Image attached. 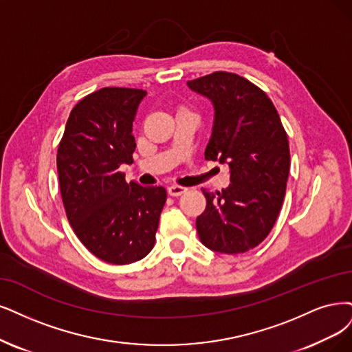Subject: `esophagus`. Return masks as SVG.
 Masks as SVG:
<instances>
[{"label": "esophagus", "instance_id": "obj_1", "mask_svg": "<svg viewBox=\"0 0 352 352\" xmlns=\"http://www.w3.org/2000/svg\"><path fill=\"white\" fill-rule=\"evenodd\" d=\"M186 191H187V188L181 187V186L168 187V194H169V196H173V197H178V196H181V194H184Z\"/></svg>", "mask_w": 352, "mask_h": 352}]
</instances>
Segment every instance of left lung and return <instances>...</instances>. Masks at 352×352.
Masks as SVG:
<instances>
[{
  "label": "left lung",
  "mask_w": 352,
  "mask_h": 352,
  "mask_svg": "<svg viewBox=\"0 0 352 352\" xmlns=\"http://www.w3.org/2000/svg\"><path fill=\"white\" fill-rule=\"evenodd\" d=\"M187 85L214 107L204 158L230 168L228 188H203L199 238L216 252H246L268 236L280 213L290 169L287 133L268 96L243 76L219 71Z\"/></svg>",
  "instance_id": "left-lung-1"
}]
</instances>
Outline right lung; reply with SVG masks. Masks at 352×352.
Segmentation results:
<instances>
[{"instance_id": "1", "label": "right lung", "mask_w": 352, "mask_h": 352, "mask_svg": "<svg viewBox=\"0 0 352 352\" xmlns=\"http://www.w3.org/2000/svg\"><path fill=\"white\" fill-rule=\"evenodd\" d=\"M146 91L106 87L78 101L58 148L59 188L69 223L102 261L126 265L146 256L166 201L164 187L126 183L133 162V120Z\"/></svg>"}]
</instances>
